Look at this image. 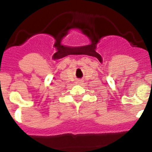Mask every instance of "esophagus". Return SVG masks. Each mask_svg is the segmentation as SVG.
I'll return each instance as SVG.
<instances>
[{
  "mask_svg": "<svg viewBox=\"0 0 152 152\" xmlns=\"http://www.w3.org/2000/svg\"><path fill=\"white\" fill-rule=\"evenodd\" d=\"M77 82H78V84H80V83H82V80H78Z\"/></svg>",
  "mask_w": 152,
  "mask_h": 152,
  "instance_id": "1",
  "label": "esophagus"
}]
</instances>
